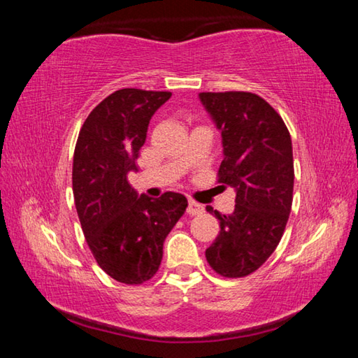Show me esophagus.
Listing matches in <instances>:
<instances>
[{
  "label": "esophagus",
  "mask_w": 358,
  "mask_h": 358,
  "mask_svg": "<svg viewBox=\"0 0 358 358\" xmlns=\"http://www.w3.org/2000/svg\"><path fill=\"white\" fill-rule=\"evenodd\" d=\"M203 205L202 203H197L196 201H189L187 202V215H191V216H196V215H201V213H203Z\"/></svg>",
  "instance_id": "34e87169"
}]
</instances>
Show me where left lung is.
Here are the masks:
<instances>
[{"label": "left lung", "mask_w": 358, "mask_h": 358, "mask_svg": "<svg viewBox=\"0 0 358 358\" xmlns=\"http://www.w3.org/2000/svg\"><path fill=\"white\" fill-rule=\"evenodd\" d=\"M199 99L221 132L217 181L237 194L234 213L207 207L221 230L205 257L221 276L243 278L273 254L286 229L294 192L292 141L282 118L257 94L201 93Z\"/></svg>", "instance_id": "8db88e82"}]
</instances>
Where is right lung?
I'll use <instances>...</instances> for the list:
<instances>
[{"instance_id": "add662e5", "label": "right lung", "mask_w": 358, "mask_h": 358, "mask_svg": "<svg viewBox=\"0 0 358 358\" xmlns=\"http://www.w3.org/2000/svg\"><path fill=\"white\" fill-rule=\"evenodd\" d=\"M171 96L118 90L93 108L77 138L72 191L78 220L96 262L118 282L142 284L155 276L164 240L187 207L183 194L138 196L128 181L150 120Z\"/></svg>"}]
</instances>
